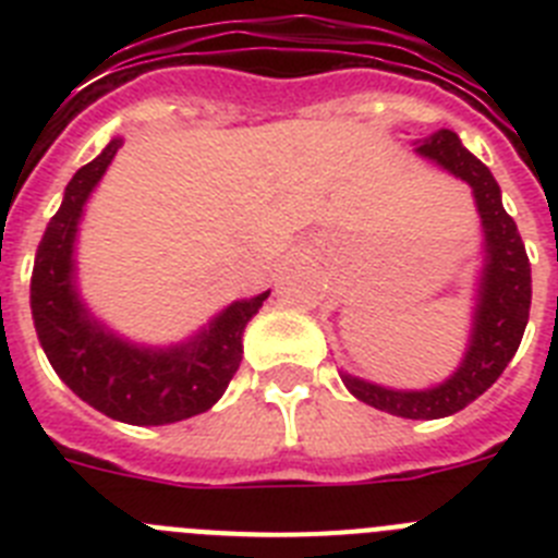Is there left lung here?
<instances>
[{
    "instance_id": "left-lung-1",
    "label": "left lung",
    "mask_w": 558,
    "mask_h": 558,
    "mask_svg": "<svg viewBox=\"0 0 558 558\" xmlns=\"http://www.w3.org/2000/svg\"><path fill=\"white\" fill-rule=\"evenodd\" d=\"M416 150L466 181L475 192V204L481 211L483 234H486V268L477 290L481 299H477L470 352L447 383L427 391H391L349 374H343V383L360 402L377 411L402 418H441L463 411L486 388L495 386V379L514 357L529 324L531 263L517 223L502 209L495 175L461 145L456 133L438 131Z\"/></svg>"
}]
</instances>
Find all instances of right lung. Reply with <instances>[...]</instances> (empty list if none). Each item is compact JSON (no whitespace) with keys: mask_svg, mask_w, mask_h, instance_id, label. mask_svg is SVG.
Listing matches in <instances>:
<instances>
[{"mask_svg":"<svg viewBox=\"0 0 558 558\" xmlns=\"http://www.w3.org/2000/svg\"><path fill=\"white\" fill-rule=\"evenodd\" d=\"M122 147L108 142L66 184L36 251L29 307L44 354L83 402L128 425H170L209 411L243 360V329L268 293L234 302L201 335L172 349H136L92 322L72 282V245L83 204Z\"/></svg>","mask_w":558,"mask_h":558,"instance_id":"add662e5","label":"right lung"}]
</instances>
